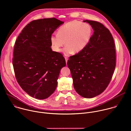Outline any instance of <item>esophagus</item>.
<instances>
[{"instance_id":"obj_1","label":"esophagus","mask_w":131,"mask_h":131,"mask_svg":"<svg viewBox=\"0 0 131 131\" xmlns=\"http://www.w3.org/2000/svg\"><path fill=\"white\" fill-rule=\"evenodd\" d=\"M65 61H66V63H67V61H68V58L67 57H65Z\"/></svg>"}]
</instances>
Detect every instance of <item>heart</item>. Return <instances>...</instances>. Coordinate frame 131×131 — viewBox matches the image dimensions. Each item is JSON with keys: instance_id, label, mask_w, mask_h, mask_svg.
<instances>
[{"instance_id": "heart-1", "label": "heart", "mask_w": 131, "mask_h": 131, "mask_svg": "<svg viewBox=\"0 0 131 131\" xmlns=\"http://www.w3.org/2000/svg\"><path fill=\"white\" fill-rule=\"evenodd\" d=\"M92 32V28L88 23L77 21L69 22L62 26L57 34L54 33L51 36L52 48L59 52L65 43L66 46L63 50L65 55L68 56L73 52L78 53L88 45Z\"/></svg>"}]
</instances>
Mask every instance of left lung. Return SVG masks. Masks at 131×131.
<instances>
[{"label":"left lung","instance_id":"left-lung-1","mask_svg":"<svg viewBox=\"0 0 131 131\" xmlns=\"http://www.w3.org/2000/svg\"><path fill=\"white\" fill-rule=\"evenodd\" d=\"M94 32L86 47L67 61L74 89L82 97H94L108 85L116 67V50L109 29L100 22L84 20Z\"/></svg>","mask_w":131,"mask_h":131}]
</instances>
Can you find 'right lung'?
I'll use <instances>...</instances> for the list:
<instances>
[{
    "instance_id": "right-lung-1",
    "label": "right lung",
    "mask_w": 131,
    "mask_h": 131,
    "mask_svg": "<svg viewBox=\"0 0 131 131\" xmlns=\"http://www.w3.org/2000/svg\"><path fill=\"white\" fill-rule=\"evenodd\" d=\"M64 22L56 18L34 20L15 41L13 66L22 89L32 97L44 100L55 91L61 69L66 66L63 55L51 49L50 37Z\"/></svg>"
}]
</instances>
